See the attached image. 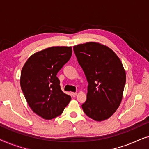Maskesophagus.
I'll return each mask as SVG.
<instances>
[{
  "label": "esophagus",
  "mask_w": 149,
  "mask_h": 149,
  "mask_svg": "<svg viewBox=\"0 0 149 149\" xmlns=\"http://www.w3.org/2000/svg\"><path fill=\"white\" fill-rule=\"evenodd\" d=\"M71 95H72V97H76L77 95V92H72V93H71Z\"/></svg>",
  "instance_id": "34e87169"
}]
</instances>
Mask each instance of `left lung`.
I'll return each mask as SVG.
<instances>
[{"label":"left lung","mask_w":149,"mask_h":149,"mask_svg":"<svg viewBox=\"0 0 149 149\" xmlns=\"http://www.w3.org/2000/svg\"><path fill=\"white\" fill-rule=\"evenodd\" d=\"M73 50L89 83L83 111L95 121L109 119L121 104L125 85L121 60L111 49L95 42L74 46Z\"/></svg>","instance_id":"left-lung-1"}]
</instances>
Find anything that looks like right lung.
I'll return each instance as SVG.
<instances>
[{
    "label": "right lung",
    "instance_id": "add662e5",
    "mask_svg": "<svg viewBox=\"0 0 149 149\" xmlns=\"http://www.w3.org/2000/svg\"><path fill=\"white\" fill-rule=\"evenodd\" d=\"M71 47H52L28 58L21 72L20 85L32 111L45 119L60 115L71 97L60 88L58 72L72 56Z\"/></svg>",
    "mask_w": 149,
    "mask_h": 149
}]
</instances>
